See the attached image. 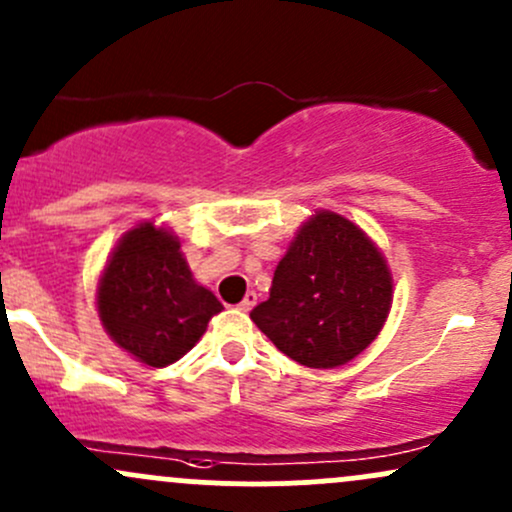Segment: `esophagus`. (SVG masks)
<instances>
[{
  "label": "esophagus",
  "instance_id": "1",
  "mask_svg": "<svg viewBox=\"0 0 512 512\" xmlns=\"http://www.w3.org/2000/svg\"><path fill=\"white\" fill-rule=\"evenodd\" d=\"M255 303H257V294L255 291H247L245 299L240 301V311H252V306H255Z\"/></svg>",
  "mask_w": 512,
  "mask_h": 512
}]
</instances>
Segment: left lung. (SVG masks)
I'll return each mask as SVG.
<instances>
[{
  "mask_svg": "<svg viewBox=\"0 0 512 512\" xmlns=\"http://www.w3.org/2000/svg\"><path fill=\"white\" fill-rule=\"evenodd\" d=\"M386 260L362 228L318 211L277 269L269 299L250 318L279 352L311 369H333L367 350L391 308Z\"/></svg>",
  "mask_w": 512,
  "mask_h": 512,
  "instance_id": "left-lung-1",
  "label": "left lung"
}]
</instances>
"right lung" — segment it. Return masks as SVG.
Listing matches in <instances>:
<instances>
[{
  "mask_svg": "<svg viewBox=\"0 0 512 512\" xmlns=\"http://www.w3.org/2000/svg\"><path fill=\"white\" fill-rule=\"evenodd\" d=\"M99 318L116 345L150 367L187 355L223 311L209 289L194 282L179 240L153 223L121 238L99 279Z\"/></svg>",
  "mask_w": 512,
  "mask_h": 512,
  "instance_id": "obj_1",
  "label": "right lung"
}]
</instances>
